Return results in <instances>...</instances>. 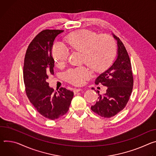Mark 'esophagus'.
Returning <instances> with one entry per match:
<instances>
[{
    "label": "esophagus",
    "instance_id": "1",
    "mask_svg": "<svg viewBox=\"0 0 156 156\" xmlns=\"http://www.w3.org/2000/svg\"><path fill=\"white\" fill-rule=\"evenodd\" d=\"M81 90H82V89H80V88H79V89H74V94H77L78 92H80Z\"/></svg>",
    "mask_w": 156,
    "mask_h": 156
}]
</instances>
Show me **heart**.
<instances>
[{
	"mask_svg": "<svg viewBox=\"0 0 156 156\" xmlns=\"http://www.w3.org/2000/svg\"><path fill=\"white\" fill-rule=\"evenodd\" d=\"M65 41L73 50L82 52V61L95 71L108 66L112 61L116 52V42L109 34H100L88 30L74 31L65 38ZM51 55L58 66L63 65L69 57V51L62 44L56 43L51 48ZM89 67L80 66L69 69L64 73L69 83L80 85L90 76Z\"/></svg>",
	"mask_w": 156,
	"mask_h": 156,
	"instance_id": "heart-1",
	"label": "heart"
}]
</instances>
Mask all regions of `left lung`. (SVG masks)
Wrapping results in <instances>:
<instances>
[{
    "instance_id": "obj_1",
    "label": "left lung",
    "mask_w": 156,
    "mask_h": 156,
    "mask_svg": "<svg viewBox=\"0 0 156 156\" xmlns=\"http://www.w3.org/2000/svg\"><path fill=\"white\" fill-rule=\"evenodd\" d=\"M117 40L118 56L112 66L101 74L95 84L107 86L106 93L99 94L98 100L91 110L104 118H111L122 111L126 107L132 92L133 76L130 59L123 42L113 34ZM97 92V91H96Z\"/></svg>"
}]
</instances>
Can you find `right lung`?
Masks as SVG:
<instances>
[{
  "mask_svg": "<svg viewBox=\"0 0 156 156\" xmlns=\"http://www.w3.org/2000/svg\"><path fill=\"white\" fill-rule=\"evenodd\" d=\"M60 30H44L30 43L23 64V80L28 98L38 112L54 120L65 115L70 106L74 92L64 87L55 91L46 80L54 74L55 61L51 48Z\"/></svg>",
  "mask_w": 156,
  "mask_h": 156,
  "instance_id": "1",
  "label": "right lung"
}]
</instances>
